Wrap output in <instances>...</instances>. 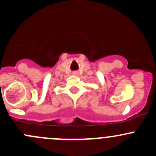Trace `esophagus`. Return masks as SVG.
Returning a JSON list of instances; mask_svg holds the SVG:
<instances>
[{
    "instance_id": "esophagus-1",
    "label": "esophagus",
    "mask_w": 156,
    "mask_h": 156,
    "mask_svg": "<svg viewBox=\"0 0 156 156\" xmlns=\"http://www.w3.org/2000/svg\"><path fill=\"white\" fill-rule=\"evenodd\" d=\"M73 74H77V72H74V73H73Z\"/></svg>"
}]
</instances>
